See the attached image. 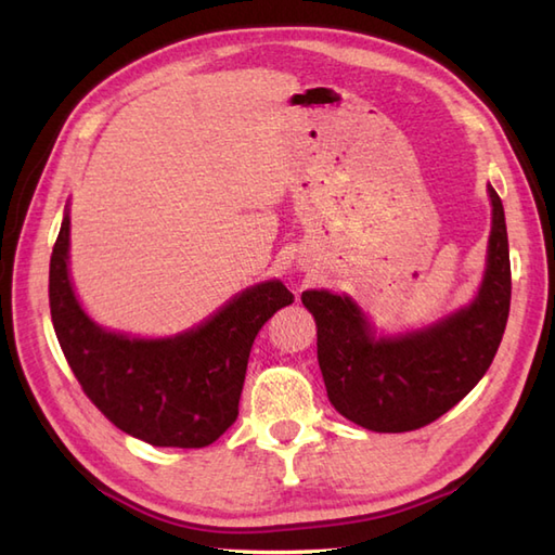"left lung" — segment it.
Here are the masks:
<instances>
[{
  "label": "left lung",
  "mask_w": 555,
  "mask_h": 555,
  "mask_svg": "<svg viewBox=\"0 0 555 555\" xmlns=\"http://www.w3.org/2000/svg\"><path fill=\"white\" fill-rule=\"evenodd\" d=\"M487 193L491 233L481 284L473 300L441 320L388 334L348 293H302L317 324L326 396L346 420L379 434L420 429L460 403L487 374L511 310L503 203L491 183Z\"/></svg>",
  "instance_id": "left-lung-1"
}]
</instances>
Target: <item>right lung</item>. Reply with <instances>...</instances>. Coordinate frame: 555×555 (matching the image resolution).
I'll return each mask as SVG.
<instances>
[{"instance_id": "add662e5", "label": "right lung", "mask_w": 555, "mask_h": 555, "mask_svg": "<svg viewBox=\"0 0 555 555\" xmlns=\"http://www.w3.org/2000/svg\"><path fill=\"white\" fill-rule=\"evenodd\" d=\"M70 203L50 259L54 332L82 391L121 431L152 446L203 448L238 417L253 340L293 302L279 279L235 293L173 336H131L98 324L70 281Z\"/></svg>"}]
</instances>
